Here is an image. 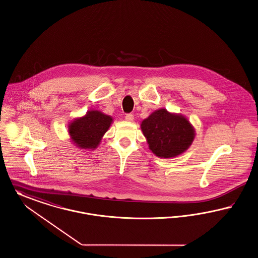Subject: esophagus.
I'll return each mask as SVG.
<instances>
[{
    "label": "esophagus",
    "mask_w": 258,
    "mask_h": 258,
    "mask_svg": "<svg viewBox=\"0 0 258 258\" xmlns=\"http://www.w3.org/2000/svg\"><path fill=\"white\" fill-rule=\"evenodd\" d=\"M125 119H126L127 121H133V119H134V115H133V114H131V113H127V114L125 115Z\"/></svg>",
    "instance_id": "34e87169"
}]
</instances>
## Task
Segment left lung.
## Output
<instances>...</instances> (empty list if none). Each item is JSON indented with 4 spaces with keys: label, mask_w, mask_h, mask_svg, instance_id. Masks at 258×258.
Returning a JSON list of instances; mask_svg holds the SVG:
<instances>
[{
    "label": "left lung",
    "mask_w": 258,
    "mask_h": 258,
    "mask_svg": "<svg viewBox=\"0 0 258 258\" xmlns=\"http://www.w3.org/2000/svg\"><path fill=\"white\" fill-rule=\"evenodd\" d=\"M141 127L149 149L161 158L175 157L184 152L195 137L194 129L185 117L165 109L152 112Z\"/></svg>",
    "instance_id": "obj_1"
}]
</instances>
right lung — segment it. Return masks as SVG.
Wrapping results in <instances>:
<instances>
[{
    "label": "right lung",
    "instance_id": "right-lung-1",
    "mask_svg": "<svg viewBox=\"0 0 258 258\" xmlns=\"http://www.w3.org/2000/svg\"><path fill=\"white\" fill-rule=\"evenodd\" d=\"M112 118L98 110H90L69 126L71 139L81 149H95L108 131Z\"/></svg>",
    "mask_w": 258,
    "mask_h": 258
}]
</instances>
